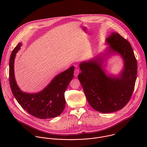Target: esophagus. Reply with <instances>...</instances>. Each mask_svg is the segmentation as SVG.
Instances as JSON below:
<instances>
[{
    "label": "esophagus",
    "mask_w": 147,
    "mask_h": 147,
    "mask_svg": "<svg viewBox=\"0 0 147 147\" xmlns=\"http://www.w3.org/2000/svg\"><path fill=\"white\" fill-rule=\"evenodd\" d=\"M79 72H80L79 69V68H76L75 70V71H74V76H75V77L78 76V75H79Z\"/></svg>",
    "instance_id": "esophagus-1"
}]
</instances>
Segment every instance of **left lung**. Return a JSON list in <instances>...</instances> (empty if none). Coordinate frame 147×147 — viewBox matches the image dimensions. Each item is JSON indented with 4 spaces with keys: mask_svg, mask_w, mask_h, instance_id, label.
<instances>
[{
    "mask_svg": "<svg viewBox=\"0 0 147 147\" xmlns=\"http://www.w3.org/2000/svg\"><path fill=\"white\" fill-rule=\"evenodd\" d=\"M109 54H119L125 66L119 76H107L102 69L104 58L99 55L80 64L78 79L86 98L94 110L102 113L118 111L125 107L132 94L137 76L138 64L133 49L118 33L106 38Z\"/></svg>",
    "mask_w": 147,
    "mask_h": 147,
    "instance_id": "1",
    "label": "left lung"
}]
</instances>
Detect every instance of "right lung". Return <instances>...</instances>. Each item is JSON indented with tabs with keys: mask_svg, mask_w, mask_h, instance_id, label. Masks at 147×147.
I'll use <instances>...</instances> for the list:
<instances>
[{
	"mask_svg": "<svg viewBox=\"0 0 147 147\" xmlns=\"http://www.w3.org/2000/svg\"><path fill=\"white\" fill-rule=\"evenodd\" d=\"M21 46V43L18 44L9 59V84L14 97L23 109L36 118L43 119L59 116L65 107L64 92L74 78V66L56 76L42 91L37 93L22 92L16 84L14 75L15 58Z\"/></svg>",
	"mask_w": 147,
	"mask_h": 147,
	"instance_id": "1",
	"label": "right lung"
}]
</instances>
